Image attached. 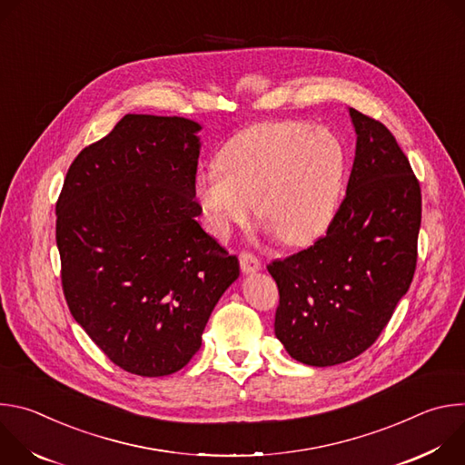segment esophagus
<instances>
[{
    "label": "esophagus",
    "instance_id": "34e87169",
    "mask_svg": "<svg viewBox=\"0 0 465 465\" xmlns=\"http://www.w3.org/2000/svg\"><path fill=\"white\" fill-rule=\"evenodd\" d=\"M239 261H241V271L244 274H255L261 271V261L250 252H242L239 255Z\"/></svg>",
    "mask_w": 465,
    "mask_h": 465
}]
</instances>
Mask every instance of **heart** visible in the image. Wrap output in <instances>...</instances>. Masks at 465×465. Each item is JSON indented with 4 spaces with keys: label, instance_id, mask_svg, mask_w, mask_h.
<instances>
[{
    "label": "heart",
    "instance_id": "heart-1",
    "mask_svg": "<svg viewBox=\"0 0 465 465\" xmlns=\"http://www.w3.org/2000/svg\"><path fill=\"white\" fill-rule=\"evenodd\" d=\"M346 176L337 134L300 121H264L230 138L217 169L198 173L194 201L210 230L228 237L248 221L252 204L282 241L303 244L333 219Z\"/></svg>",
    "mask_w": 465,
    "mask_h": 465
}]
</instances>
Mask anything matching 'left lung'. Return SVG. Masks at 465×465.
Listing matches in <instances>:
<instances>
[{
    "instance_id": "8db88e82",
    "label": "left lung",
    "mask_w": 465,
    "mask_h": 465,
    "mask_svg": "<svg viewBox=\"0 0 465 465\" xmlns=\"http://www.w3.org/2000/svg\"><path fill=\"white\" fill-rule=\"evenodd\" d=\"M355 160L346 198L327 233L272 261L280 305L274 331L307 366H335L366 351L414 278L421 191L391 132L348 108Z\"/></svg>"
}]
</instances>
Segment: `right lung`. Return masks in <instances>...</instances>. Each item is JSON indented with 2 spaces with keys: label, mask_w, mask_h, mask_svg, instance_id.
<instances>
[{
  "label": "right lung",
  "mask_w": 465,
  "mask_h": 465,
  "mask_svg": "<svg viewBox=\"0 0 465 465\" xmlns=\"http://www.w3.org/2000/svg\"><path fill=\"white\" fill-rule=\"evenodd\" d=\"M201 130L178 115L126 114L81 151L58 196L65 302L88 337L128 373L182 370L239 278L237 257L196 221Z\"/></svg>",
  "instance_id": "1"
}]
</instances>
